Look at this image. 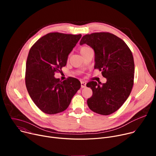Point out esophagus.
I'll list each match as a JSON object with an SVG mask.
<instances>
[{
	"label": "esophagus",
	"mask_w": 156,
	"mask_h": 156,
	"mask_svg": "<svg viewBox=\"0 0 156 156\" xmlns=\"http://www.w3.org/2000/svg\"><path fill=\"white\" fill-rule=\"evenodd\" d=\"M86 82H84V81H81V87L82 88H84V87H86Z\"/></svg>",
	"instance_id": "obj_1"
}]
</instances>
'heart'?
<instances>
[{
  "label": "heart",
  "instance_id": "b5f03b06",
  "mask_svg": "<svg viewBox=\"0 0 156 156\" xmlns=\"http://www.w3.org/2000/svg\"><path fill=\"white\" fill-rule=\"evenodd\" d=\"M90 49H91L90 48H89V47L86 46H84L80 47V52L81 54L82 55L83 54H84V52H87V51H89Z\"/></svg>",
  "mask_w": 156,
  "mask_h": 156
}]
</instances>
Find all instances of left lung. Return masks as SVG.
<instances>
[{
  "mask_svg": "<svg viewBox=\"0 0 156 156\" xmlns=\"http://www.w3.org/2000/svg\"><path fill=\"white\" fill-rule=\"evenodd\" d=\"M83 44L94 49V69L107 79L101 85L94 81L86 84L93 91L87 105L97 114L110 115L121 107L131 91L135 73L132 52L122 39L108 32L86 34L80 42Z\"/></svg>",
  "mask_w": 156,
  "mask_h": 156,
  "instance_id": "8db88e82",
  "label": "left lung"
}]
</instances>
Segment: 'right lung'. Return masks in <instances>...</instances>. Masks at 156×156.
Masks as SVG:
<instances>
[{
	"label": "right lung",
	"mask_w": 156,
	"mask_h": 156,
	"mask_svg": "<svg viewBox=\"0 0 156 156\" xmlns=\"http://www.w3.org/2000/svg\"><path fill=\"white\" fill-rule=\"evenodd\" d=\"M81 37L50 33L39 39L29 51L25 84L31 99L44 113L55 114L66 110L81 87L75 78L61 81L54 77L66 65L69 54Z\"/></svg>",
	"instance_id": "add662e5"
}]
</instances>
